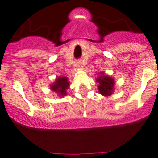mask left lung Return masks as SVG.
Returning <instances> with one entry per match:
<instances>
[{
    "instance_id": "8db88e82",
    "label": "left lung",
    "mask_w": 158,
    "mask_h": 158,
    "mask_svg": "<svg viewBox=\"0 0 158 158\" xmlns=\"http://www.w3.org/2000/svg\"><path fill=\"white\" fill-rule=\"evenodd\" d=\"M101 76L97 79L100 84L98 87V90L103 96H110L112 94L113 88L114 85V79L111 77L104 75L103 73H101Z\"/></svg>"
}]
</instances>
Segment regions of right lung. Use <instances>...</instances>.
Returning <instances> with one entry per match:
<instances>
[{"label":"right lung","instance_id":"right-lung-1","mask_svg":"<svg viewBox=\"0 0 158 158\" xmlns=\"http://www.w3.org/2000/svg\"><path fill=\"white\" fill-rule=\"evenodd\" d=\"M69 88V83L66 77H59L56 79V82L51 85V90L57 92L60 97H63L66 94V89Z\"/></svg>","mask_w":158,"mask_h":158}]
</instances>
